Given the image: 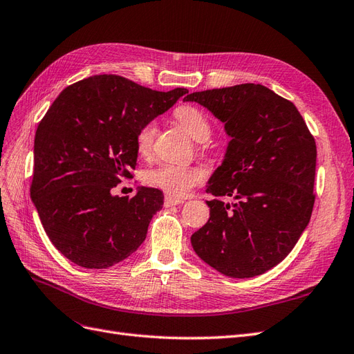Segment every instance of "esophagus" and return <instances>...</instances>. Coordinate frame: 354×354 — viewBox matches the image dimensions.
I'll use <instances>...</instances> for the list:
<instances>
[{
	"instance_id": "obj_1",
	"label": "esophagus",
	"mask_w": 354,
	"mask_h": 354,
	"mask_svg": "<svg viewBox=\"0 0 354 354\" xmlns=\"http://www.w3.org/2000/svg\"><path fill=\"white\" fill-rule=\"evenodd\" d=\"M184 203V198H178V197H171V196H166L165 197V206L166 207H171Z\"/></svg>"
}]
</instances>
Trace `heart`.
Segmentation results:
<instances>
[{
	"label": "heart",
	"instance_id": "obj_1",
	"mask_svg": "<svg viewBox=\"0 0 354 354\" xmlns=\"http://www.w3.org/2000/svg\"><path fill=\"white\" fill-rule=\"evenodd\" d=\"M175 117L189 136L198 142H203L212 132V126L207 117L193 105H180L175 111ZM157 135V123L149 121L138 132L136 145L140 156L149 154L153 147L154 138ZM205 175L198 167L165 163L147 171V184L160 188L171 197H183L191 188L198 185L203 180Z\"/></svg>",
	"mask_w": 354,
	"mask_h": 354
}]
</instances>
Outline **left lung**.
<instances>
[{"label": "left lung", "instance_id": "obj_1", "mask_svg": "<svg viewBox=\"0 0 354 354\" xmlns=\"http://www.w3.org/2000/svg\"><path fill=\"white\" fill-rule=\"evenodd\" d=\"M207 108L230 136L206 193L210 218L191 236L206 264L228 277L259 276L283 261L315 206L317 149L290 100L261 84H237L184 97Z\"/></svg>", "mask_w": 354, "mask_h": 354}]
</instances>
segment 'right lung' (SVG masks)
I'll return each instance as SVG.
<instances>
[{
  "label": "right lung",
  "instance_id": "right-lung-1",
  "mask_svg": "<svg viewBox=\"0 0 354 354\" xmlns=\"http://www.w3.org/2000/svg\"><path fill=\"white\" fill-rule=\"evenodd\" d=\"M187 88L157 92L120 75H93L62 90L34 140L31 198L55 248L84 268H108L142 245L163 193L111 189L136 167V136Z\"/></svg>",
  "mask_w": 354,
  "mask_h": 354
}]
</instances>
